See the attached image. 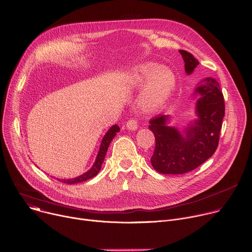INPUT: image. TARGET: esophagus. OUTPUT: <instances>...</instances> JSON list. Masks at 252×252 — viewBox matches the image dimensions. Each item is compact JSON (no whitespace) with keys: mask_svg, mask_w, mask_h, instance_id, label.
<instances>
[{"mask_svg":"<svg viewBox=\"0 0 252 252\" xmlns=\"http://www.w3.org/2000/svg\"><path fill=\"white\" fill-rule=\"evenodd\" d=\"M126 127L128 128V129H130V130H134V129H136L137 128V121L135 120V119H129L128 121H127V123H126Z\"/></svg>","mask_w":252,"mask_h":252,"instance_id":"1","label":"esophagus"}]
</instances>
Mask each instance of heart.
<instances>
[{
  "mask_svg": "<svg viewBox=\"0 0 252 252\" xmlns=\"http://www.w3.org/2000/svg\"><path fill=\"white\" fill-rule=\"evenodd\" d=\"M131 88L148 87L141 96V104L149 110L164 105L175 90V77L169 69H162L157 63H149L136 67L129 76Z\"/></svg>",
  "mask_w": 252,
  "mask_h": 252,
  "instance_id": "1",
  "label": "heart"
}]
</instances>
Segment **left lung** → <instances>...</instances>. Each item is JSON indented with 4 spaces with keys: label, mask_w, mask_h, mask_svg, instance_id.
<instances>
[{
    "label": "left lung",
    "mask_w": 252,
    "mask_h": 252,
    "mask_svg": "<svg viewBox=\"0 0 252 252\" xmlns=\"http://www.w3.org/2000/svg\"><path fill=\"white\" fill-rule=\"evenodd\" d=\"M187 74L199 63L190 53L179 50ZM200 97L196 101L198 120L183 135L166 126L167 117L158 116L150 121V129L156 137V149L151 158L154 168L164 174H183L195 169L217 151L224 117V97L219 83L206 78L195 89Z\"/></svg>",
    "instance_id": "8db88e82"
}]
</instances>
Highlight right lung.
Listing matches in <instances>:
<instances>
[{"instance_id": "1", "label": "right lung", "mask_w": 252, "mask_h": 252, "mask_svg": "<svg viewBox=\"0 0 252 252\" xmlns=\"http://www.w3.org/2000/svg\"><path fill=\"white\" fill-rule=\"evenodd\" d=\"M120 131V127L118 125H115L114 126H112L109 131H107L105 133V135L103 136L102 140H101V143H100V148H99V151H98V154H97V157H96V159L93 165V167L88 170L87 172H85L84 174L78 176V177H75V178H70V179H58V181H60L61 183H63V184H67V185H73V184H78V183H82V182H86L88 181V179L90 178H93L94 176H95L98 171L100 170L101 168V164L103 162V159H104V157L106 155V152H107V149H109V146L111 141L113 140V138L116 136L117 132Z\"/></svg>"}]
</instances>
